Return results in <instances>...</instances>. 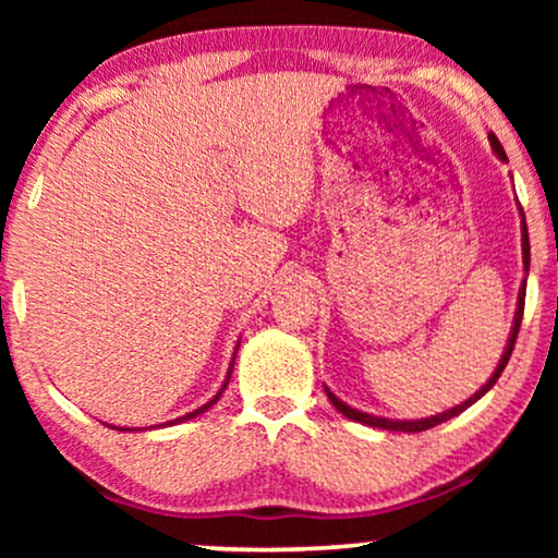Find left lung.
I'll return each mask as SVG.
<instances>
[{
    "label": "left lung",
    "mask_w": 558,
    "mask_h": 558,
    "mask_svg": "<svg viewBox=\"0 0 558 558\" xmlns=\"http://www.w3.org/2000/svg\"><path fill=\"white\" fill-rule=\"evenodd\" d=\"M487 140H490L493 155L498 157L500 162H508V157H506V149L500 147L498 136L490 134V136H487ZM518 216H521V251H523V274H525V277H523V281H521V289H518V304H515L513 325H510L508 342H506V348H502V355H500L498 365H495L493 376L485 380V386L480 388V391L472 393L468 401L457 403V407L447 409V411H441V414L426 416V418H386V416L368 414V411H357V409H353V407H348L345 401L338 399V396H335V393L330 391V388L325 386V393H327V399H330L332 407L338 409L342 416L350 418V422H361V424H365V426H376V429H388V432H407V434H416V432L432 429V426H437V424H441V422H447V418H454L457 414H462L464 409H470L472 403L483 399V396H485L487 391H490V388H493L495 384H498L500 373L506 371V365H508V361H510V353H513V345H515L518 330H521V319H523V304H525V279H529V269H531V243H529V226H525V213H523L521 205H518Z\"/></svg>",
    "instance_id": "1"
}]
</instances>
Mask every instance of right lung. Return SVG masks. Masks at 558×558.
Segmentation results:
<instances>
[{"mask_svg": "<svg viewBox=\"0 0 558 558\" xmlns=\"http://www.w3.org/2000/svg\"><path fill=\"white\" fill-rule=\"evenodd\" d=\"M239 345H241V340L235 342V350H233V357H231V365H228V373H226V380H223V386L218 388V393L213 396V399L208 401V403H203V407H197L195 411H190V414H185V416H178V418H172V422H165V424H157V426H172V424H182V422H190V418H195V416H201V414H205V411L208 409H213L216 407V401L220 399V396H223V391H226V386H228V380H231V373H233V363H235V353H239ZM106 426H111V429H119V432H147V429H155V426H136V429H132V426H113V424H106Z\"/></svg>", "mask_w": 558, "mask_h": 558, "instance_id": "obj_1", "label": "right lung"}]
</instances>
